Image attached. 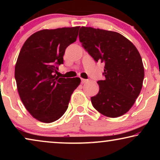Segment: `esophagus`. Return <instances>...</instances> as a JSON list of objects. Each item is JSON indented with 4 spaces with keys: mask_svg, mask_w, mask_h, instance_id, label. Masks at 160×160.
Wrapping results in <instances>:
<instances>
[{
    "mask_svg": "<svg viewBox=\"0 0 160 160\" xmlns=\"http://www.w3.org/2000/svg\"><path fill=\"white\" fill-rule=\"evenodd\" d=\"M88 82V80L87 79H84V78H82V84H84V83H86Z\"/></svg>",
    "mask_w": 160,
    "mask_h": 160,
    "instance_id": "34e87169",
    "label": "esophagus"
}]
</instances>
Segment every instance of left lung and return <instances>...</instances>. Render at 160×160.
<instances>
[{"label": "left lung", "instance_id": "obj_1", "mask_svg": "<svg viewBox=\"0 0 160 160\" xmlns=\"http://www.w3.org/2000/svg\"><path fill=\"white\" fill-rule=\"evenodd\" d=\"M79 41L96 62L105 63V80L91 98L98 112L108 117L124 115L132 108L143 86L144 68L135 45L119 32L82 27Z\"/></svg>", "mask_w": 160, "mask_h": 160}]
</instances>
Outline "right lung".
<instances>
[{"instance_id":"right-lung-1","label":"right lung","mask_w":160,"mask_h":160,"mask_svg":"<svg viewBox=\"0 0 160 160\" xmlns=\"http://www.w3.org/2000/svg\"><path fill=\"white\" fill-rule=\"evenodd\" d=\"M80 27L41 30L24 43L15 65L18 93L28 112L38 121L51 123L66 111L78 77L59 78L65 49L75 42Z\"/></svg>"}]
</instances>
